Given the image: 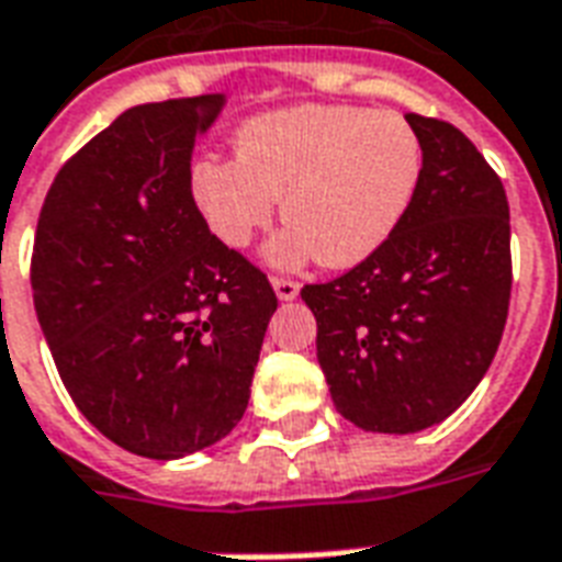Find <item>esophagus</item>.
<instances>
[{
  "label": "esophagus",
  "instance_id": "obj_1",
  "mask_svg": "<svg viewBox=\"0 0 562 562\" xmlns=\"http://www.w3.org/2000/svg\"><path fill=\"white\" fill-rule=\"evenodd\" d=\"M270 285H273V292H277V297L280 301H294L297 297V292H301V285L294 280H282V277H273L270 280Z\"/></svg>",
  "mask_w": 562,
  "mask_h": 562
}]
</instances>
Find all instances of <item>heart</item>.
<instances>
[{"mask_svg":"<svg viewBox=\"0 0 562 562\" xmlns=\"http://www.w3.org/2000/svg\"><path fill=\"white\" fill-rule=\"evenodd\" d=\"M419 178L423 143L405 115L306 103L240 124L235 157L190 166V196L228 249L249 247L282 199L289 226L265 252L273 268H355L405 220Z\"/></svg>","mask_w":562,"mask_h":562,"instance_id":"obj_1","label":"heart"}]
</instances>
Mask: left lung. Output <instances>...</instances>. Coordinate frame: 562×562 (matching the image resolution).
I'll list each match as a JSON object with an SVG mask.
<instances>
[{
	"mask_svg": "<svg viewBox=\"0 0 562 562\" xmlns=\"http://www.w3.org/2000/svg\"><path fill=\"white\" fill-rule=\"evenodd\" d=\"M423 178L384 247L342 277L303 285L336 411L357 429L411 435L447 419L488 372L509 292V202L476 145L405 115Z\"/></svg>",
	"mask_w": 562,
	"mask_h": 562,
	"instance_id": "8db88e82",
	"label": "left lung"
}]
</instances>
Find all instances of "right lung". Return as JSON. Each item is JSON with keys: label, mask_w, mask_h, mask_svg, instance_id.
I'll list each match as a JSON object with an SVG mask.
<instances>
[{"label": "right lung", "mask_w": 562, "mask_h": 562, "mask_svg": "<svg viewBox=\"0 0 562 562\" xmlns=\"http://www.w3.org/2000/svg\"><path fill=\"white\" fill-rule=\"evenodd\" d=\"M223 94L124 110L61 166L37 217L35 313L61 384L122 450L169 461L235 429L277 294L190 196Z\"/></svg>", "instance_id": "add662e5"}]
</instances>
